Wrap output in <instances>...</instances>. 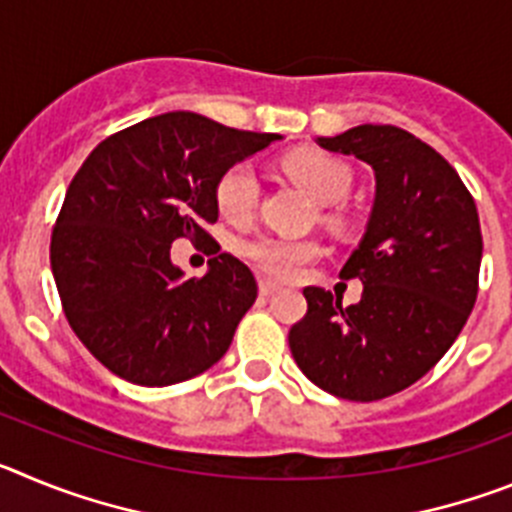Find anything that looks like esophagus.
Segmentation results:
<instances>
[{
  "label": "esophagus",
  "mask_w": 512,
  "mask_h": 512,
  "mask_svg": "<svg viewBox=\"0 0 512 512\" xmlns=\"http://www.w3.org/2000/svg\"><path fill=\"white\" fill-rule=\"evenodd\" d=\"M277 289H279V287H277V284H274V282H271V279H266V277L259 279V292H261V295H264V297L274 295Z\"/></svg>",
  "instance_id": "esophagus-1"
}]
</instances>
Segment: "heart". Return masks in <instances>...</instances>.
<instances>
[{
  "instance_id": "1",
  "label": "heart",
  "mask_w": 512,
  "mask_h": 512,
  "mask_svg": "<svg viewBox=\"0 0 512 512\" xmlns=\"http://www.w3.org/2000/svg\"><path fill=\"white\" fill-rule=\"evenodd\" d=\"M284 171L295 179L300 187L307 189L312 200L320 205H336L346 200L354 184V174L343 164L341 158L330 156L323 151H302L289 153L284 158ZM217 210L230 223H243L256 210L259 202V179L256 171L248 164H233L223 171L215 187ZM320 253L315 241H292V238H274L261 235L243 246V256L251 259L261 271L277 279H292L300 274L305 264H310Z\"/></svg>"
}]
</instances>
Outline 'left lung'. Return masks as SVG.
Wrapping results in <instances>:
<instances>
[{
  "instance_id": "obj_1",
  "label": "left lung",
  "mask_w": 512,
  "mask_h": 512,
  "mask_svg": "<svg viewBox=\"0 0 512 512\" xmlns=\"http://www.w3.org/2000/svg\"><path fill=\"white\" fill-rule=\"evenodd\" d=\"M374 169L377 197L341 279H361L356 305L305 287L307 312L289 348L312 384L354 402L397 395L441 361L477 302L482 230L454 166L395 125L318 138Z\"/></svg>"
}]
</instances>
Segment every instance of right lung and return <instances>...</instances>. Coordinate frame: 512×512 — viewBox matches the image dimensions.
<instances>
[{
  "label": "right lung",
  "instance_id": "1",
  "mask_svg": "<svg viewBox=\"0 0 512 512\" xmlns=\"http://www.w3.org/2000/svg\"><path fill=\"white\" fill-rule=\"evenodd\" d=\"M279 138L166 112L104 138L76 171L51 269L66 320L112 374L166 387L223 359L259 295L253 271L212 243L210 271L184 279L171 243L212 241L217 179Z\"/></svg>",
  "mask_w": 512,
  "mask_h": 512
}]
</instances>
